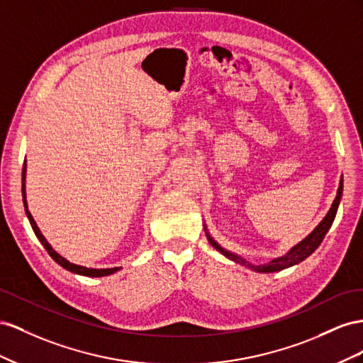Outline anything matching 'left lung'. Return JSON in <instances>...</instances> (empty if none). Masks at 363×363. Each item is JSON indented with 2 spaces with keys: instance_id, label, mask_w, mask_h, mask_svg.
I'll return each mask as SVG.
<instances>
[{
  "instance_id": "left-lung-1",
  "label": "left lung",
  "mask_w": 363,
  "mask_h": 363,
  "mask_svg": "<svg viewBox=\"0 0 363 363\" xmlns=\"http://www.w3.org/2000/svg\"><path fill=\"white\" fill-rule=\"evenodd\" d=\"M342 190H344V178L340 176V181H339V189H337V193H336V198L333 201V203H331L328 213L325 214V217L323 220L319 222V225L315 228V230L310 233L306 239H303L299 243H296L295 246H292L291 250H289L284 255L281 257H277L274 258V260H271L269 263H264V264H252L247 260H245L243 257L237 255L231 251L225 250L223 246H220L219 243H217L210 231L208 228H206V225L203 223V228H205V234H206V239H208V242L211 243V246L214 247L216 251H219L222 255H225L228 260H231L234 263H239L245 267H250L251 271H255V272H262V274H269V272H278V271H283V269H287L291 266H295L298 263H301L303 260H306V258L315 252L316 247L320 245V242H323V239L325 237L327 231L330 230L331 223H333L335 217H336V213H337V206L340 203V198H342Z\"/></svg>"
}]
</instances>
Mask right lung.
<instances>
[{
  "instance_id": "add662e5",
  "label": "right lung",
  "mask_w": 363,
  "mask_h": 363,
  "mask_svg": "<svg viewBox=\"0 0 363 363\" xmlns=\"http://www.w3.org/2000/svg\"><path fill=\"white\" fill-rule=\"evenodd\" d=\"M26 174H27V164L24 161V167H23V202H24V210H26V214H27V219L30 222V225H32L33 228V233L36 234L38 240L43 243V246L47 250V252L50 254V257L53 258V260L62 266L64 269H67V271L72 272V274H77V275H84V277H106V275H111V274H116L117 271H120L121 267H108V269H94V267H86V266H80V264H76V263H71L68 262L67 258L62 257L59 252H56L53 250V246H51L47 239L44 237V234L40 233L39 226L36 225L33 216L30 214L28 211V205H27V193H26Z\"/></svg>"
}]
</instances>
